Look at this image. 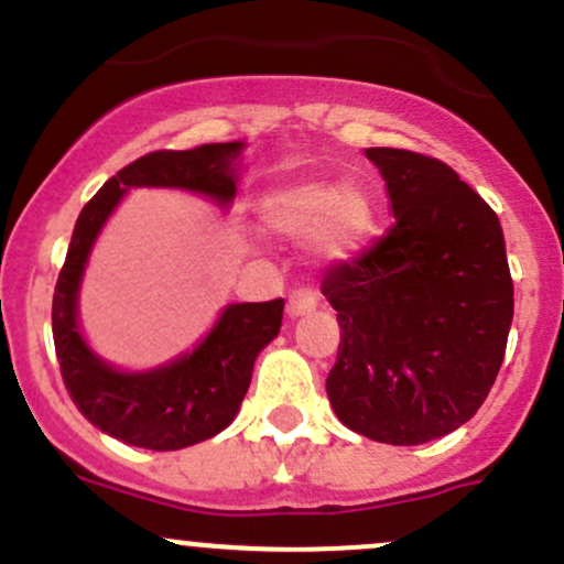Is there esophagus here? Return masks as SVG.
I'll list each match as a JSON object with an SVG mask.
<instances>
[{
  "instance_id": "1",
  "label": "esophagus",
  "mask_w": 564,
  "mask_h": 564,
  "mask_svg": "<svg viewBox=\"0 0 564 564\" xmlns=\"http://www.w3.org/2000/svg\"><path fill=\"white\" fill-rule=\"evenodd\" d=\"M315 307H318V296L313 292H294L289 296V305H286V313L289 318H302V315L313 313Z\"/></svg>"
}]
</instances>
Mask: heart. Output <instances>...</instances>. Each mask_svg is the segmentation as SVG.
<instances>
[{"mask_svg":"<svg viewBox=\"0 0 564 564\" xmlns=\"http://www.w3.org/2000/svg\"><path fill=\"white\" fill-rule=\"evenodd\" d=\"M372 221L369 197L352 184L294 182L270 189L259 203V225L272 238L300 243L311 238L321 264L345 262Z\"/></svg>","mask_w":564,"mask_h":564,"instance_id":"heart-1","label":"heart"}]
</instances>
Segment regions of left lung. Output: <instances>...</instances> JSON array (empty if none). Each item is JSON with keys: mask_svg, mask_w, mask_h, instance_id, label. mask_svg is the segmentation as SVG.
Wrapping results in <instances>:
<instances>
[{"mask_svg": "<svg viewBox=\"0 0 564 564\" xmlns=\"http://www.w3.org/2000/svg\"><path fill=\"white\" fill-rule=\"evenodd\" d=\"M364 154L395 221L326 275L339 324L326 393L350 431L412 447L485 404L503 364L513 283L498 216L449 165L388 147Z\"/></svg>", "mask_w": 564, "mask_h": 564, "instance_id": "1", "label": "left lung"}]
</instances>
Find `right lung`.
I'll use <instances>...</instances> for the list:
<instances>
[{
	"label": "right lung",
	"mask_w": 564,
	"mask_h": 564,
	"mask_svg": "<svg viewBox=\"0 0 564 564\" xmlns=\"http://www.w3.org/2000/svg\"><path fill=\"white\" fill-rule=\"evenodd\" d=\"M243 150V141H225L144 154L111 176L74 225L53 294L55 356L77 410L117 442L169 453L225 431L249 391L253 361L281 332L283 300L232 302L192 350L152 369H122L90 348L79 324L85 268L122 197L135 187L182 189L227 212L238 195Z\"/></svg>",
	"instance_id": "1"
}]
</instances>
